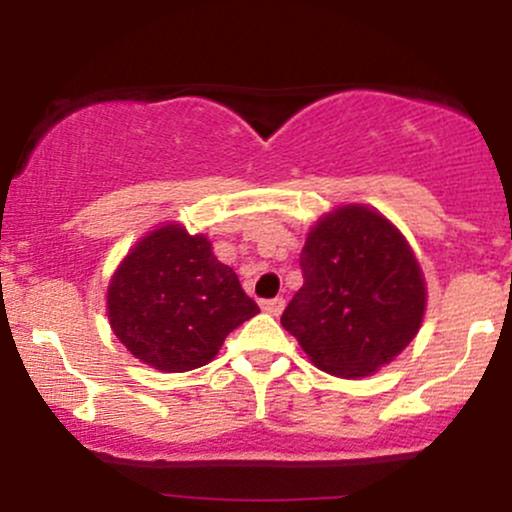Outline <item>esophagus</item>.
<instances>
[{
    "mask_svg": "<svg viewBox=\"0 0 512 512\" xmlns=\"http://www.w3.org/2000/svg\"><path fill=\"white\" fill-rule=\"evenodd\" d=\"M260 305H262L264 313H269V315H281V310H284L286 301H284V298H272V301H262Z\"/></svg>",
    "mask_w": 512,
    "mask_h": 512,
    "instance_id": "1",
    "label": "esophagus"
}]
</instances>
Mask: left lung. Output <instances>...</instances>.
<instances>
[{"mask_svg":"<svg viewBox=\"0 0 512 512\" xmlns=\"http://www.w3.org/2000/svg\"><path fill=\"white\" fill-rule=\"evenodd\" d=\"M303 286L281 315L310 361L337 378L373 375L421 330L426 281L402 231L378 209L342 204L308 231Z\"/></svg>","mask_w":512,"mask_h":512,"instance_id":"1","label":"left lung"}]
</instances>
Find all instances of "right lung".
Segmentation results:
<instances>
[{
	"label": "right lung",
	"mask_w": 512,
	"mask_h": 512,
	"mask_svg": "<svg viewBox=\"0 0 512 512\" xmlns=\"http://www.w3.org/2000/svg\"><path fill=\"white\" fill-rule=\"evenodd\" d=\"M105 301L115 337L161 373L207 366L223 339L260 313L211 240L178 221L137 240L110 276Z\"/></svg>",
	"instance_id": "obj_1"
}]
</instances>
